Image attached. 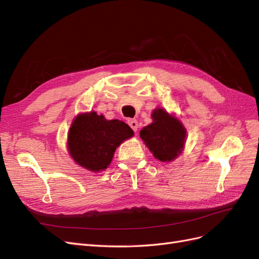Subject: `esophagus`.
I'll return each mask as SVG.
<instances>
[{
    "label": "esophagus",
    "instance_id": "esophagus-1",
    "mask_svg": "<svg viewBox=\"0 0 259 259\" xmlns=\"http://www.w3.org/2000/svg\"><path fill=\"white\" fill-rule=\"evenodd\" d=\"M127 123H128V125L131 126V128L134 131V132H136L137 130H138V122L136 121V120H134V119H131V120H128L127 121Z\"/></svg>",
    "mask_w": 259,
    "mask_h": 259
}]
</instances>
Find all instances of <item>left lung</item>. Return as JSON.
<instances>
[{"mask_svg": "<svg viewBox=\"0 0 259 259\" xmlns=\"http://www.w3.org/2000/svg\"><path fill=\"white\" fill-rule=\"evenodd\" d=\"M151 117L153 122L140 131V138L155 159L161 162L175 160L184 149L187 135L185 126L162 108L153 110Z\"/></svg>", "mask_w": 259, "mask_h": 259, "instance_id": "obj_1", "label": "left lung"}]
</instances>
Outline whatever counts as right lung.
Instances as JSON below:
<instances>
[{
  "mask_svg": "<svg viewBox=\"0 0 259 259\" xmlns=\"http://www.w3.org/2000/svg\"><path fill=\"white\" fill-rule=\"evenodd\" d=\"M134 132L120 120L105 119L96 112L76 115L68 134V150L72 159L91 171H100L111 163L115 149Z\"/></svg>",
  "mask_w": 259,
  "mask_h": 259,
  "instance_id": "1",
  "label": "right lung"
}]
</instances>
